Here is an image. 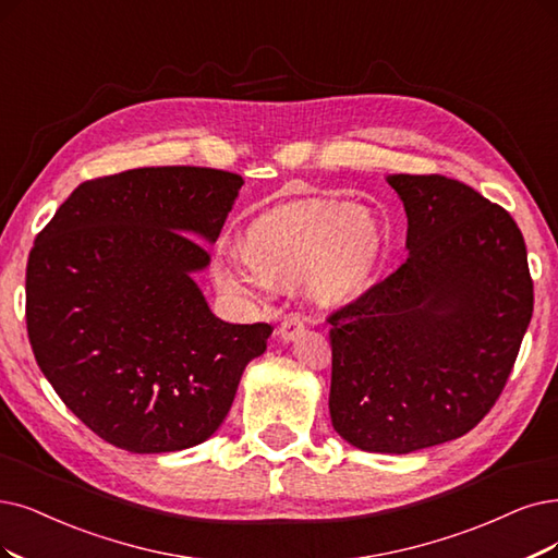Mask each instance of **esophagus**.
Segmentation results:
<instances>
[{
  "label": "esophagus",
  "instance_id": "esophagus-1",
  "mask_svg": "<svg viewBox=\"0 0 558 558\" xmlns=\"http://www.w3.org/2000/svg\"><path fill=\"white\" fill-rule=\"evenodd\" d=\"M303 328H305V319L301 315H287L278 328V336L284 342H292L303 333Z\"/></svg>",
  "mask_w": 558,
  "mask_h": 558
}]
</instances>
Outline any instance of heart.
<instances>
[{
	"label": "heart",
	"instance_id": "heart-1",
	"mask_svg": "<svg viewBox=\"0 0 558 558\" xmlns=\"http://www.w3.org/2000/svg\"><path fill=\"white\" fill-rule=\"evenodd\" d=\"M381 247V225L354 204H290L247 227L243 247H216L214 276L222 292L255 301L307 280L317 303L338 307L367 290Z\"/></svg>",
	"mask_w": 558,
	"mask_h": 558
}]
</instances>
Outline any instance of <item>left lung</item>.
Listing matches in <instances>:
<instances>
[{
  "mask_svg": "<svg viewBox=\"0 0 558 558\" xmlns=\"http://www.w3.org/2000/svg\"><path fill=\"white\" fill-rule=\"evenodd\" d=\"M407 262L328 317L338 435L407 456L466 435L497 402L533 315L520 227L441 174H390Z\"/></svg>",
  "mask_w": 558,
  "mask_h": 558,
  "instance_id": "8db88e82",
  "label": "left lung"
}]
</instances>
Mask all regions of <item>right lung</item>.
Masks as SVG:
<instances>
[{
  "instance_id": "add662e5",
  "label": "right lung",
  "mask_w": 558,
  "mask_h": 558,
  "mask_svg": "<svg viewBox=\"0 0 558 558\" xmlns=\"http://www.w3.org/2000/svg\"><path fill=\"white\" fill-rule=\"evenodd\" d=\"M243 179L140 168L80 183L27 262V333L40 373L92 432L129 452L209 439L268 324H227L193 274ZM198 241L195 242L194 239Z\"/></svg>"
}]
</instances>
